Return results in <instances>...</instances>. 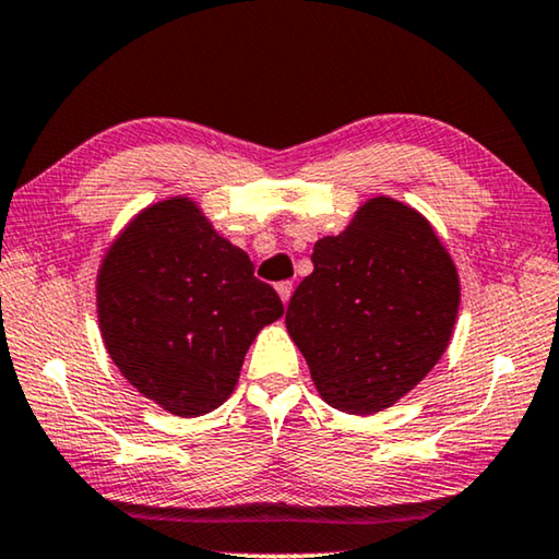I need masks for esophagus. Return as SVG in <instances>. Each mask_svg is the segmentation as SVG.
<instances>
[{
	"instance_id": "1",
	"label": "esophagus",
	"mask_w": 559,
	"mask_h": 559,
	"mask_svg": "<svg viewBox=\"0 0 559 559\" xmlns=\"http://www.w3.org/2000/svg\"><path fill=\"white\" fill-rule=\"evenodd\" d=\"M277 295H280V299L282 302H289V297H293V282H280L277 285Z\"/></svg>"
}]
</instances>
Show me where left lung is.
<instances>
[{"mask_svg":"<svg viewBox=\"0 0 559 559\" xmlns=\"http://www.w3.org/2000/svg\"><path fill=\"white\" fill-rule=\"evenodd\" d=\"M312 264L285 325L320 399L355 416L393 406L449 347L461 302L454 260L424 214L376 197L345 231L314 241Z\"/></svg>","mask_w":559,"mask_h":559,"instance_id":"obj_1","label":"left lung"}]
</instances>
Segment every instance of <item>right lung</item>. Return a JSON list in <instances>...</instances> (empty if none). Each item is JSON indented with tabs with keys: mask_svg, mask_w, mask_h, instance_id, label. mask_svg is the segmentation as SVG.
<instances>
[{
	"mask_svg": "<svg viewBox=\"0 0 559 559\" xmlns=\"http://www.w3.org/2000/svg\"><path fill=\"white\" fill-rule=\"evenodd\" d=\"M105 350L128 383L174 416H204L234 393L249 345L285 307L245 249L197 201L135 214L98 270Z\"/></svg>",
	"mask_w": 559,
	"mask_h": 559,
	"instance_id": "1",
	"label": "right lung"
}]
</instances>
